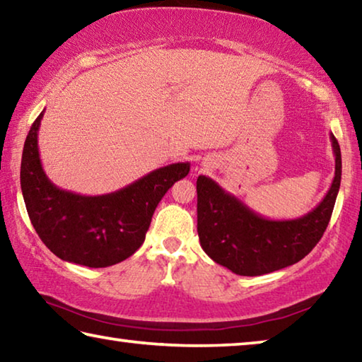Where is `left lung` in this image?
<instances>
[{
    "mask_svg": "<svg viewBox=\"0 0 362 362\" xmlns=\"http://www.w3.org/2000/svg\"><path fill=\"white\" fill-rule=\"evenodd\" d=\"M335 175L329 192L313 211L291 220L260 216L211 177L199 175L198 235L211 259L241 276H260L293 265L308 255L326 231L341 180L340 146L334 134Z\"/></svg>",
    "mask_w": 362,
    "mask_h": 362,
    "instance_id": "8db88e82",
    "label": "left lung"
}]
</instances>
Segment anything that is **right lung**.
<instances>
[{
    "mask_svg": "<svg viewBox=\"0 0 362 362\" xmlns=\"http://www.w3.org/2000/svg\"><path fill=\"white\" fill-rule=\"evenodd\" d=\"M42 115L45 110L30 127L21 164V188L33 228L65 262L103 268L126 260L144 244L156 206L177 180L188 175L189 163L155 169L113 193L66 192L42 169L38 148Z\"/></svg>",
    "mask_w": 362,
    "mask_h": 362,
    "instance_id": "obj_1",
    "label": "right lung"
}]
</instances>
